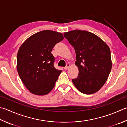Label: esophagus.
<instances>
[{
  "label": "esophagus",
  "instance_id": "obj_1",
  "mask_svg": "<svg viewBox=\"0 0 127 127\" xmlns=\"http://www.w3.org/2000/svg\"><path fill=\"white\" fill-rule=\"evenodd\" d=\"M70 64H66V67H64V70H67V69L70 67Z\"/></svg>",
  "mask_w": 127,
  "mask_h": 127
}]
</instances>
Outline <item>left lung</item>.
<instances>
[{"mask_svg":"<svg viewBox=\"0 0 127 127\" xmlns=\"http://www.w3.org/2000/svg\"><path fill=\"white\" fill-rule=\"evenodd\" d=\"M64 36L76 52V65L79 73L72 82L84 94H92L106 83L112 68L111 51L108 45L94 34L74 30Z\"/></svg>","mask_w":127,"mask_h":127,"instance_id":"left-lung-1","label":"left lung"}]
</instances>
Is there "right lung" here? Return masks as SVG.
I'll list each match as a JSON object with an SVG mask.
<instances>
[{
	"label": "right lung",
	"mask_w": 127,
	"mask_h": 127,
	"mask_svg": "<svg viewBox=\"0 0 127 127\" xmlns=\"http://www.w3.org/2000/svg\"><path fill=\"white\" fill-rule=\"evenodd\" d=\"M64 39L61 33L46 30L31 36L21 45L17 55V70L31 93L44 95L53 89L61 71L54 67L55 57L51 52Z\"/></svg>",
	"instance_id": "right-lung-1"
}]
</instances>
